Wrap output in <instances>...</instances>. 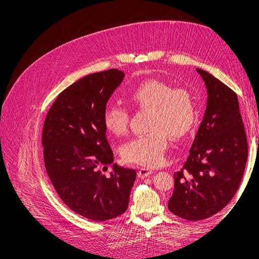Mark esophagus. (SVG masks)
<instances>
[{
	"mask_svg": "<svg viewBox=\"0 0 259 259\" xmlns=\"http://www.w3.org/2000/svg\"><path fill=\"white\" fill-rule=\"evenodd\" d=\"M152 174H153V170H151V169H149V168H140V169L138 170V177H139L140 179L148 178V177H150Z\"/></svg>",
	"mask_w": 259,
	"mask_h": 259,
	"instance_id": "obj_1",
	"label": "esophagus"
}]
</instances>
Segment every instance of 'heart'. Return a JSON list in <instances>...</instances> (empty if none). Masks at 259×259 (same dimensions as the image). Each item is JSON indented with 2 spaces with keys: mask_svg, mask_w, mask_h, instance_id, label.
Returning <instances> with one entry per match:
<instances>
[{
  "mask_svg": "<svg viewBox=\"0 0 259 259\" xmlns=\"http://www.w3.org/2000/svg\"><path fill=\"white\" fill-rule=\"evenodd\" d=\"M128 100L137 108L152 111L149 128L152 132L129 140L122 148V156L125 161L145 167L159 166L168 148V134L180 139L196 121L194 94L190 89L174 88L165 81L150 79L134 88ZM129 121V111L119 104H109L104 109V126L114 134H125Z\"/></svg>",
  "mask_w": 259,
  "mask_h": 259,
  "instance_id": "1",
  "label": "heart"
}]
</instances>
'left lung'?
<instances>
[{
    "label": "left lung",
    "instance_id": "left-lung-1",
    "mask_svg": "<svg viewBox=\"0 0 259 259\" xmlns=\"http://www.w3.org/2000/svg\"><path fill=\"white\" fill-rule=\"evenodd\" d=\"M207 91L203 119L183 167L175 172L168 208L198 221L217 214L238 191L248 159V143L237 94L196 68Z\"/></svg>",
    "mask_w": 259,
    "mask_h": 259
}]
</instances>
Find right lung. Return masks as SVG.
<instances>
[{"instance_id": "right-lung-1", "label": "right lung", "mask_w": 259, "mask_h": 259, "mask_svg": "<svg viewBox=\"0 0 259 259\" xmlns=\"http://www.w3.org/2000/svg\"><path fill=\"white\" fill-rule=\"evenodd\" d=\"M125 76L109 69L68 87L52 105L42 132L45 168L65 204L80 216L106 221L125 213L135 169L113 164L103 112Z\"/></svg>"}]
</instances>
